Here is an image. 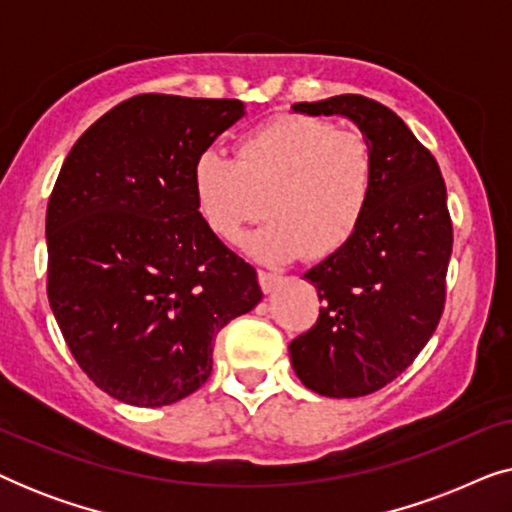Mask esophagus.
<instances>
[{"instance_id":"obj_1","label":"esophagus","mask_w":512,"mask_h":512,"mask_svg":"<svg viewBox=\"0 0 512 512\" xmlns=\"http://www.w3.org/2000/svg\"><path fill=\"white\" fill-rule=\"evenodd\" d=\"M258 284H261L263 293H270V291H275L279 284H282V277H279L277 272H265V270H258Z\"/></svg>"}]
</instances>
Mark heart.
I'll return each mask as SVG.
<instances>
[{"label": "heart", "mask_w": 512, "mask_h": 512, "mask_svg": "<svg viewBox=\"0 0 512 512\" xmlns=\"http://www.w3.org/2000/svg\"><path fill=\"white\" fill-rule=\"evenodd\" d=\"M373 191L366 137L312 116L272 118L237 142L235 160L209 149L193 165L195 205L221 240L235 242L265 209L270 221L244 240L263 263L335 256L359 233Z\"/></svg>", "instance_id": "b5f03b06"}]
</instances>
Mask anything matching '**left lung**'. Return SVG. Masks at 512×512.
<instances>
[{
	"label": "left lung",
	"mask_w": 512,
	"mask_h": 512,
	"mask_svg": "<svg viewBox=\"0 0 512 512\" xmlns=\"http://www.w3.org/2000/svg\"><path fill=\"white\" fill-rule=\"evenodd\" d=\"M345 116L373 149L375 191L366 221L345 249L305 272L321 307L289 345L307 389L359 398L396 380L436 331L452 254L447 191L436 158L384 104L335 95L291 107Z\"/></svg>",
	"instance_id": "8db88e82"
}]
</instances>
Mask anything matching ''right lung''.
<instances>
[{
    "label": "right lung",
    "instance_id": "1",
    "mask_svg": "<svg viewBox=\"0 0 512 512\" xmlns=\"http://www.w3.org/2000/svg\"><path fill=\"white\" fill-rule=\"evenodd\" d=\"M240 100L130 97L90 125L46 209L48 303L83 373L137 408L212 373L216 333L254 310L256 270L202 221L193 165Z\"/></svg>",
    "mask_w": 512,
    "mask_h": 512
}]
</instances>
